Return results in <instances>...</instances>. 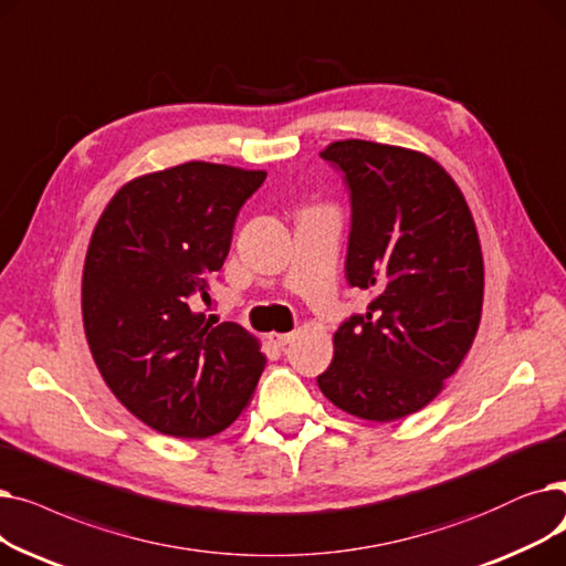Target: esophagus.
<instances>
[{"instance_id":"esophagus-1","label":"esophagus","mask_w":566,"mask_h":566,"mask_svg":"<svg viewBox=\"0 0 566 566\" xmlns=\"http://www.w3.org/2000/svg\"><path fill=\"white\" fill-rule=\"evenodd\" d=\"M269 340H272L276 347H285L292 340V334H269Z\"/></svg>"}]
</instances>
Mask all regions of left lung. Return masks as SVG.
Here are the masks:
<instances>
[{
    "label": "left lung",
    "mask_w": 566,
    "mask_h": 566,
    "mask_svg": "<svg viewBox=\"0 0 566 566\" xmlns=\"http://www.w3.org/2000/svg\"><path fill=\"white\" fill-rule=\"evenodd\" d=\"M322 158L349 191L345 279L366 290V313L334 334L317 387L336 408L396 421L433 400L479 329L483 258L461 188L426 154L332 143Z\"/></svg>",
    "instance_id": "obj_1"
}]
</instances>
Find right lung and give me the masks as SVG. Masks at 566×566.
I'll return each instance as SVG.
<instances>
[{"label": "right lung", "instance_id": "add662e5", "mask_svg": "<svg viewBox=\"0 0 566 566\" xmlns=\"http://www.w3.org/2000/svg\"><path fill=\"white\" fill-rule=\"evenodd\" d=\"M266 172L191 160L122 186L94 228L83 272L92 357L122 406L164 436L221 433L264 370L260 343L207 319L239 209Z\"/></svg>", "mask_w": 566, "mask_h": 566}]
</instances>
